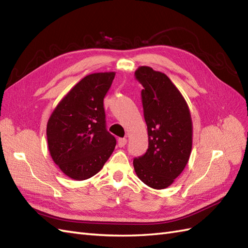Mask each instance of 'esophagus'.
Returning <instances> with one entry per match:
<instances>
[{"instance_id": "obj_1", "label": "esophagus", "mask_w": 248, "mask_h": 248, "mask_svg": "<svg viewBox=\"0 0 248 248\" xmlns=\"http://www.w3.org/2000/svg\"><path fill=\"white\" fill-rule=\"evenodd\" d=\"M125 143H126V139H125V138H118L117 144H118V147H119V148H123V147H124Z\"/></svg>"}]
</instances>
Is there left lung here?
Returning a JSON list of instances; mask_svg holds the SVG:
<instances>
[{
  "label": "left lung",
  "mask_w": 248,
  "mask_h": 248,
  "mask_svg": "<svg viewBox=\"0 0 248 248\" xmlns=\"http://www.w3.org/2000/svg\"><path fill=\"white\" fill-rule=\"evenodd\" d=\"M142 85L143 115L149 149L133 161L144 185L155 189L170 186L185 170L193 144V124L188 106L168 76L148 66L135 71Z\"/></svg>",
  "instance_id": "8db88e82"
}]
</instances>
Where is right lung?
<instances>
[{
	"instance_id": "obj_1",
	"label": "right lung",
	"mask_w": 248,
	"mask_h": 248,
	"mask_svg": "<svg viewBox=\"0 0 248 248\" xmlns=\"http://www.w3.org/2000/svg\"><path fill=\"white\" fill-rule=\"evenodd\" d=\"M115 72L85 76L56 106L47 123L48 149L62 172L74 180L97 174L116 139L106 129L104 98Z\"/></svg>"
}]
</instances>
